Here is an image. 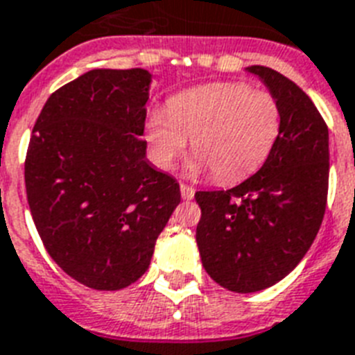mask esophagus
Masks as SVG:
<instances>
[{
	"mask_svg": "<svg viewBox=\"0 0 355 355\" xmlns=\"http://www.w3.org/2000/svg\"><path fill=\"white\" fill-rule=\"evenodd\" d=\"M180 195H182L184 200H193V196H195V189H193L191 186L180 184Z\"/></svg>",
	"mask_w": 355,
	"mask_h": 355,
	"instance_id": "1",
	"label": "esophagus"
}]
</instances>
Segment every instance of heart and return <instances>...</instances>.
Segmentation results:
<instances>
[{"mask_svg":"<svg viewBox=\"0 0 355 355\" xmlns=\"http://www.w3.org/2000/svg\"><path fill=\"white\" fill-rule=\"evenodd\" d=\"M279 130L282 112L272 94L240 83H216L175 95L168 112H151L144 137L159 168H171L191 139L196 155L187 173L213 171L214 180L233 184L267 160Z\"/></svg>","mask_w":355,"mask_h":355,"instance_id":"1","label":"heart"}]
</instances>
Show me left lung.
Returning <instances> with one entry per match:
<instances>
[{
    "instance_id": "left-lung-1",
    "label": "left lung",
    "mask_w": 355,
    "mask_h": 355,
    "mask_svg": "<svg viewBox=\"0 0 355 355\" xmlns=\"http://www.w3.org/2000/svg\"><path fill=\"white\" fill-rule=\"evenodd\" d=\"M282 112V130L258 171L227 191H198L196 245L205 272L233 293L284 279L311 249L329 193V128L309 95L272 68L247 67Z\"/></svg>"
}]
</instances>
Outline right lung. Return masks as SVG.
<instances>
[{
	"label": "right lung",
	"mask_w": 355,
	"mask_h": 355,
	"mask_svg": "<svg viewBox=\"0 0 355 355\" xmlns=\"http://www.w3.org/2000/svg\"><path fill=\"white\" fill-rule=\"evenodd\" d=\"M151 73L97 68L53 92L34 124L26 198L43 245L68 276L119 291L148 270L180 187L146 159Z\"/></svg>",
	"instance_id": "add662e5"
}]
</instances>
